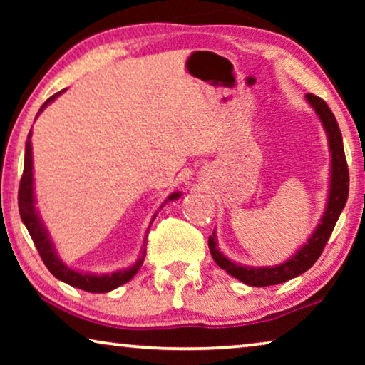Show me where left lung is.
Listing matches in <instances>:
<instances>
[{
    "label": "left lung",
    "instance_id": "left-lung-1",
    "mask_svg": "<svg viewBox=\"0 0 365 365\" xmlns=\"http://www.w3.org/2000/svg\"><path fill=\"white\" fill-rule=\"evenodd\" d=\"M306 101L311 104L314 113L317 114L319 121L322 123V128L324 131H326L329 143V153H331V169H329V171H331V178H329L326 209H324L322 217L319 219L314 232L307 237V241L287 259V261L277 264V266L264 267L242 266V264L231 261V259L226 257L221 251H219L216 229L212 231V236H209L207 244L214 262H216L221 269H224L229 276L239 279V281L247 284V286H274V284L286 282L289 279L301 276L302 272L311 269L314 266V262H316L319 256H321L322 249L327 244L329 237H331L334 226H336L337 219L341 216L342 209L347 202L349 169L346 154H344L342 134L336 121V116H334L324 99L314 96V94H306Z\"/></svg>",
    "mask_w": 365,
    "mask_h": 365
}]
</instances>
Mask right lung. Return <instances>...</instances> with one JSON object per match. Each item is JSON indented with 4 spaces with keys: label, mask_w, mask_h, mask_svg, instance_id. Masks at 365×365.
<instances>
[{
    "label": "right lung",
    "mask_w": 365,
    "mask_h": 365,
    "mask_svg": "<svg viewBox=\"0 0 365 365\" xmlns=\"http://www.w3.org/2000/svg\"><path fill=\"white\" fill-rule=\"evenodd\" d=\"M66 91V89H61V91L53 94L51 98L46 99L39 111L36 118L44 111V108H48V104H51L54 99ZM33 129V128H31ZM31 134L29 131L28 139H26V148H24V169H23V178L21 182H19V192H18V207H19V216H21V221L24 226H26L29 236H31L34 246H36L39 256H41L44 266L49 269V272L53 274L54 277L59 279V281L69 284V286L83 289V291L88 292H109L113 289H116L123 284L131 281V279L136 276V272L141 269L144 262V256H146V239H144L141 251H139L138 261L133 264V266L123 267L119 271H114L111 274H93V272H83L78 271V269L69 267L66 262H63V259L58 256L56 247L51 241V236H49L46 226H44L41 216H39L36 209V197H34V178H33V146H31ZM182 196V192H173L171 196H168L166 201L161 204V207L169 201H176ZM158 212L154 214L153 221L156 219ZM151 221V224H153ZM149 231V229H148Z\"/></svg>",
    "instance_id": "obj_1"
}]
</instances>
